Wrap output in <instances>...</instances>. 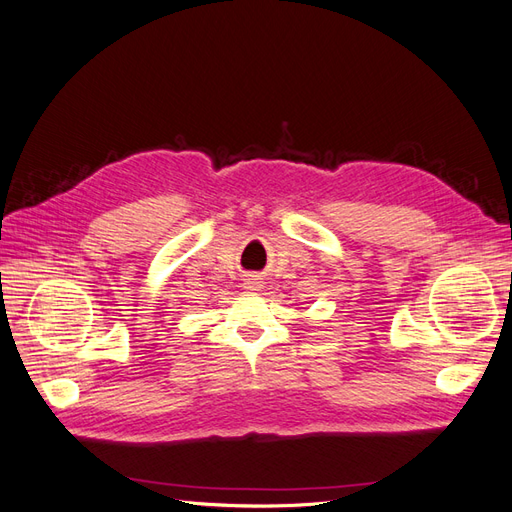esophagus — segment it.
Here are the masks:
<instances>
[{"label":"esophagus","instance_id":"obj_1","mask_svg":"<svg viewBox=\"0 0 512 512\" xmlns=\"http://www.w3.org/2000/svg\"><path fill=\"white\" fill-rule=\"evenodd\" d=\"M260 286V282L256 280V277L254 275H250V277H245V288L247 290H256Z\"/></svg>","mask_w":512,"mask_h":512}]
</instances>
